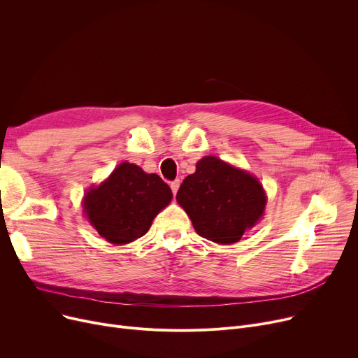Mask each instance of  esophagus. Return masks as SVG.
Returning a JSON list of instances; mask_svg holds the SVG:
<instances>
[{"mask_svg":"<svg viewBox=\"0 0 358 358\" xmlns=\"http://www.w3.org/2000/svg\"><path fill=\"white\" fill-rule=\"evenodd\" d=\"M169 185H171V190H173V194L176 196L177 194V192H178V189H180V180H174L171 184H169Z\"/></svg>","mask_w":358,"mask_h":358,"instance_id":"1","label":"esophagus"}]
</instances>
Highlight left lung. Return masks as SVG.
Segmentation results:
<instances>
[{
  "mask_svg": "<svg viewBox=\"0 0 358 358\" xmlns=\"http://www.w3.org/2000/svg\"><path fill=\"white\" fill-rule=\"evenodd\" d=\"M177 201L200 236L229 245L264 215L267 196L257 177L216 157H204L196 173L184 178Z\"/></svg>",
  "mask_w": 358,
  "mask_h": 358,
  "instance_id": "obj_1",
  "label": "left lung"
}]
</instances>
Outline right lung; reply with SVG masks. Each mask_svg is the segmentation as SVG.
Returning a JSON list of instances; mask_svg holds the SVG:
<instances>
[{
	"instance_id": "obj_1",
	"label": "right lung",
	"mask_w": 358,
	"mask_h": 358,
	"mask_svg": "<svg viewBox=\"0 0 358 358\" xmlns=\"http://www.w3.org/2000/svg\"><path fill=\"white\" fill-rule=\"evenodd\" d=\"M171 199V189L159 176L122 162L99 187H91L83 206L88 222L101 238L124 245L143 236Z\"/></svg>"
}]
</instances>
